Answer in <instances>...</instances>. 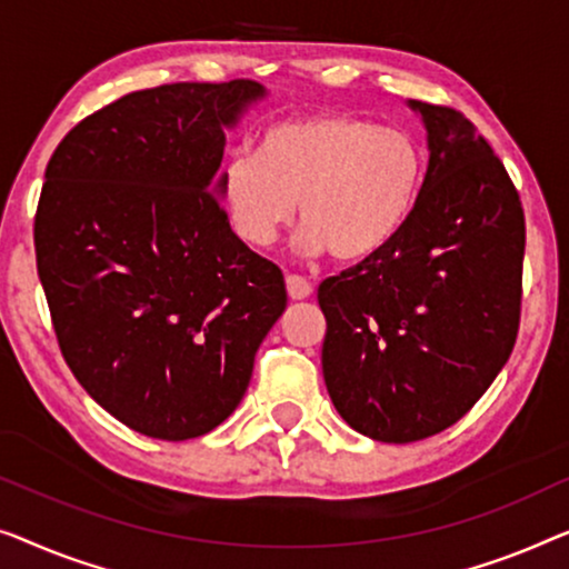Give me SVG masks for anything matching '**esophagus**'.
Listing matches in <instances>:
<instances>
[{"label": "esophagus", "mask_w": 569, "mask_h": 569, "mask_svg": "<svg viewBox=\"0 0 569 569\" xmlns=\"http://www.w3.org/2000/svg\"><path fill=\"white\" fill-rule=\"evenodd\" d=\"M286 291H288V299H291V301H303V299H309V296H311V283L301 276H288L286 278Z\"/></svg>", "instance_id": "obj_1"}]
</instances>
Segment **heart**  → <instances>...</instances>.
Segmentation results:
<instances>
[{"mask_svg": "<svg viewBox=\"0 0 569 569\" xmlns=\"http://www.w3.org/2000/svg\"><path fill=\"white\" fill-rule=\"evenodd\" d=\"M426 159L402 128L348 113L270 126L258 154L231 157L221 198L247 244L270 247L299 203V247L340 262L371 260L395 242L420 201Z\"/></svg>", "mask_w": 569, "mask_h": 569, "instance_id": "1", "label": "heart"}]
</instances>
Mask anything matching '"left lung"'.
Here are the masks:
<instances>
[{"label":"left lung","mask_w":569,"mask_h":569,"mask_svg":"<svg viewBox=\"0 0 569 569\" xmlns=\"http://www.w3.org/2000/svg\"><path fill=\"white\" fill-rule=\"evenodd\" d=\"M407 106L430 151L412 219L317 293L335 410L381 443L461 420L508 363L521 319L526 221L506 167L459 110Z\"/></svg>","instance_id":"obj_1"}]
</instances>
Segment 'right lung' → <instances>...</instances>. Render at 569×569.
I'll list each match as a JSON object with an SVG mask.
<instances>
[{
	"instance_id": "add662e5",
	"label": "right lung",
	"mask_w": 569,
	"mask_h": 569,
	"mask_svg": "<svg viewBox=\"0 0 569 569\" xmlns=\"http://www.w3.org/2000/svg\"><path fill=\"white\" fill-rule=\"evenodd\" d=\"M266 94L252 79L131 92L71 128L46 167L36 260L63 361L136 433L221 426L286 309L281 268L221 206L227 131Z\"/></svg>"
}]
</instances>
